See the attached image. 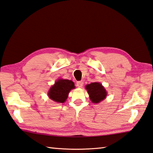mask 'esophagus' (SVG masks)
<instances>
[{
    "label": "esophagus",
    "mask_w": 153,
    "mask_h": 153,
    "mask_svg": "<svg viewBox=\"0 0 153 153\" xmlns=\"http://www.w3.org/2000/svg\"><path fill=\"white\" fill-rule=\"evenodd\" d=\"M83 85V82H82V81H79V82H76V85L77 88H82Z\"/></svg>",
    "instance_id": "34e87169"
}]
</instances>
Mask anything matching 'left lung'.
I'll list each match as a JSON object with an SVG mask.
<instances>
[{
	"label": "left lung",
	"instance_id": "obj_1",
	"mask_svg": "<svg viewBox=\"0 0 153 153\" xmlns=\"http://www.w3.org/2000/svg\"><path fill=\"white\" fill-rule=\"evenodd\" d=\"M85 88L93 103H97L103 100L107 95V91L100 83L94 82L87 85Z\"/></svg>",
	"mask_w": 153,
	"mask_h": 153
}]
</instances>
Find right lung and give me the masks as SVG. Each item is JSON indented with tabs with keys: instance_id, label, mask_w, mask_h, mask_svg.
<instances>
[{
	"instance_id": "obj_1",
	"label": "right lung",
	"mask_w": 153,
	"mask_h": 153,
	"mask_svg": "<svg viewBox=\"0 0 153 153\" xmlns=\"http://www.w3.org/2000/svg\"><path fill=\"white\" fill-rule=\"evenodd\" d=\"M74 83L68 79H58L52 86L48 92L49 97L58 103H64L67 100L71 89H74Z\"/></svg>"
}]
</instances>
